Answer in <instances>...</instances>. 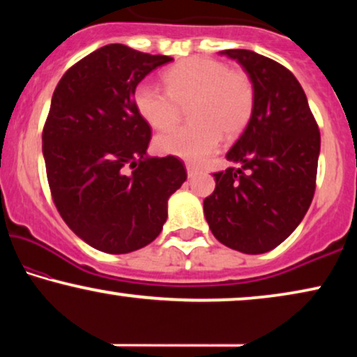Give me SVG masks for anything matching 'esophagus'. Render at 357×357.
Returning <instances> with one entry per match:
<instances>
[{
  "label": "esophagus",
  "mask_w": 357,
  "mask_h": 357,
  "mask_svg": "<svg viewBox=\"0 0 357 357\" xmlns=\"http://www.w3.org/2000/svg\"><path fill=\"white\" fill-rule=\"evenodd\" d=\"M198 170H199V167H197V165L187 164V174H188V177H193V175H197Z\"/></svg>",
  "instance_id": "1"
}]
</instances>
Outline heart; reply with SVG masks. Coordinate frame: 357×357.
I'll return each mask as SVG.
<instances>
[{"mask_svg": "<svg viewBox=\"0 0 357 357\" xmlns=\"http://www.w3.org/2000/svg\"><path fill=\"white\" fill-rule=\"evenodd\" d=\"M165 91L151 84L135 89L138 115L154 130H167L188 107V125L165 131L154 141L160 154L199 162L218 148L221 136L234 139L250 123L255 110V84L242 70L195 56L162 75Z\"/></svg>", "mask_w": 357, "mask_h": 357, "instance_id": "heart-1", "label": "heart"}]
</instances>
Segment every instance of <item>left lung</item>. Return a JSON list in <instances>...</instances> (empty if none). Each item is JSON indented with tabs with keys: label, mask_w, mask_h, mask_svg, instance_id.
<instances>
[{
	"label": "left lung",
	"mask_w": 357,
	"mask_h": 357,
	"mask_svg": "<svg viewBox=\"0 0 357 357\" xmlns=\"http://www.w3.org/2000/svg\"><path fill=\"white\" fill-rule=\"evenodd\" d=\"M221 53L252 77L255 110L226 155L238 167L213 174L204 218L219 242L257 255L284 242L304 219L315 193L320 131L287 68L252 50Z\"/></svg>",
	"instance_id": "obj_1"
}]
</instances>
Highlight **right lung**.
Listing matches in <instances>:
<instances>
[{"label":"right lung","instance_id":"add662e5","mask_svg":"<svg viewBox=\"0 0 357 357\" xmlns=\"http://www.w3.org/2000/svg\"><path fill=\"white\" fill-rule=\"evenodd\" d=\"M172 58L110 43L68 70L53 92L42 151L53 203L68 227L105 253L154 241L170 195L187 180L175 155L149 158L151 126L135 89Z\"/></svg>","mask_w":357,"mask_h":357}]
</instances>
